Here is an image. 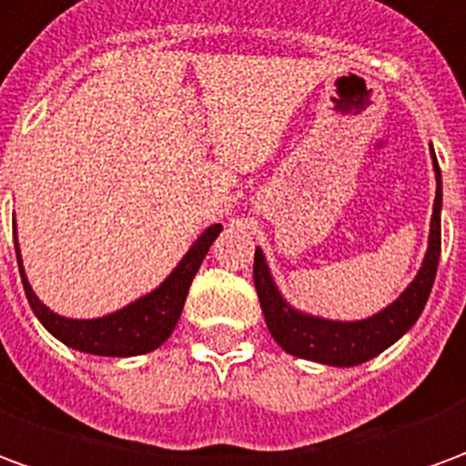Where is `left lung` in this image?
Instances as JSON below:
<instances>
[{"instance_id": "left-lung-1", "label": "left lung", "mask_w": 466, "mask_h": 466, "mask_svg": "<svg viewBox=\"0 0 466 466\" xmlns=\"http://www.w3.org/2000/svg\"><path fill=\"white\" fill-rule=\"evenodd\" d=\"M434 172H437V197H434V212H431L430 249L421 262L420 274L414 277V282L404 289L397 302L370 319L329 322V319L297 312L284 302L279 289L274 287L262 249L254 252V287H257V297L262 304L264 322H267V329L272 332L274 342L284 351L302 357V360L332 364V367H354V364L377 357L420 319L421 309L430 299L441 249V174L437 159H434Z\"/></svg>"}]
</instances>
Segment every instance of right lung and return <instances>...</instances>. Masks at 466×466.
Returning <instances> with one entry per match:
<instances>
[{
	"label": "right lung",
	"instance_id": "obj_1",
	"mask_svg": "<svg viewBox=\"0 0 466 466\" xmlns=\"http://www.w3.org/2000/svg\"><path fill=\"white\" fill-rule=\"evenodd\" d=\"M219 232H222V224H212L192 244V249L187 252L182 262L177 264V269L154 292L124 307L119 312L106 314L102 319H66L45 307L26 282L16 239L15 249L26 299L39 317V322L45 324L59 342H65L72 350L86 351V354H99V357H134V354H147V351L157 350L159 344L169 339V334L179 322L194 274Z\"/></svg>",
	"mask_w": 466,
	"mask_h": 466
}]
</instances>
